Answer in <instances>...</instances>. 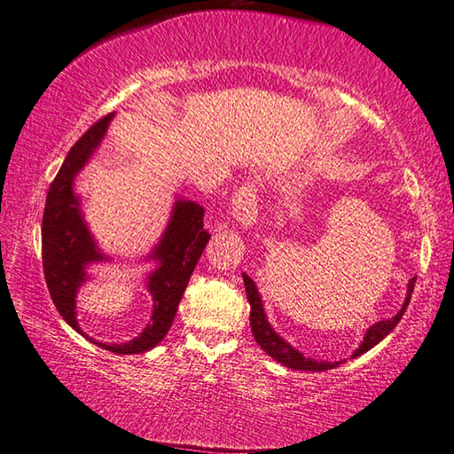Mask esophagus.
Masks as SVG:
<instances>
[{"label":"esophagus","mask_w":454,"mask_h":454,"mask_svg":"<svg viewBox=\"0 0 454 454\" xmlns=\"http://www.w3.org/2000/svg\"><path fill=\"white\" fill-rule=\"evenodd\" d=\"M232 216L244 228H252L257 222V189L252 183H244L232 199Z\"/></svg>","instance_id":"1"}]
</instances>
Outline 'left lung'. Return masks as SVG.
Masks as SVG:
<instances>
[{"mask_svg":"<svg viewBox=\"0 0 454 454\" xmlns=\"http://www.w3.org/2000/svg\"><path fill=\"white\" fill-rule=\"evenodd\" d=\"M244 277V285H246V294H247V301L249 306H252V312H249V325H252V333L255 337L257 345L262 347V349L269 355L273 356L277 363L285 364L286 369H293V371H312V372H322V371H330L335 369V366H340L343 361H335V363H327V361H316L310 359V356H304V353H301L298 349L288 343L285 337L278 335L275 332V327L269 324L267 320V314H265V308H263V301H262V294L257 291V285L254 283L252 277H247L246 273H242ZM413 285H416V277L410 278L408 283V293H406V301H403L400 312L390 317V320H380L372 324L369 330L364 332V337L361 345L356 347L353 351V359L355 356H359L363 353H366L369 349H372L374 345H379L384 337H387L396 324L402 320L403 312H406V308L410 304V298L413 293Z\"/></svg>","mask_w":454,"mask_h":454,"instance_id":"1","label":"left lung"}]
</instances>
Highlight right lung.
<instances>
[{"label":"right lung","mask_w":454,"mask_h":454,"mask_svg":"<svg viewBox=\"0 0 454 454\" xmlns=\"http://www.w3.org/2000/svg\"><path fill=\"white\" fill-rule=\"evenodd\" d=\"M114 113L95 122L83 137L74 144L54 177L46 195L43 216V265L48 293L56 310L75 332L101 349L117 355H137L153 349L168 335L177 314L181 296L185 293L202 249L210 234L202 228L205 208L199 202L176 195L171 215L158 244L140 262L152 263L144 278V286L152 296V316L146 327L130 341L103 343L85 333L78 322V293L90 281V267L111 263L114 259L99 247L83 215V200L75 191V177L107 134Z\"/></svg>","instance_id":"add662e5"}]
</instances>
